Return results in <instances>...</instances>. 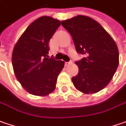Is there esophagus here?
Listing matches in <instances>:
<instances>
[{
    "label": "esophagus",
    "mask_w": 126,
    "mask_h": 126,
    "mask_svg": "<svg viewBox=\"0 0 126 126\" xmlns=\"http://www.w3.org/2000/svg\"><path fill=\"white\" fill-rule=\"evenodd\" d=\"M73 61H70L69 62H65V65H70V64H72Z\"/></svg>",
    "instance_id": "obj_1"
}]
</instances>
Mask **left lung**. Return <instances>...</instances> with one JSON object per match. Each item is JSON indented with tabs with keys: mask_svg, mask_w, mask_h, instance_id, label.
I'll return each instance as SVG.
<instances>
[{
	"mask_svg": "<svg viewBox=\"0 0 126 126\" xmlns=\"http://www.w3.org/2000/svg\"><path fill=\"white\" fill-rule=\"evenodd\" d=\"M61 25L72 36L77 52L85 56L75 62L79 72L72 78L75 87L85 94L103 90L119 63L116 44L99 23L87 16L78 15Z\"/></svg>",
	"mask_w": 126,
	"mask_h": 126,
	"instance_id": "1",
	"label": "left lung"
}]
</instances>
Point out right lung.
I'll list each match as a JSON object with an SVG mask.
<instances>
[{"label": "right lung", "instance_id": "right-lung-1", "mask_svg": "<svg viewBox=\"0 0 126 126\" xmlns=\"http://www.w3.org/2000/svg\"><path fill=\"white\" fill-rule=\"evenodd\" d=\"M61 22L42 16L29 25L14 47L12 63L17 80L33 95L47 96L56 88L64 61L48 58V43Z\"/></svg>", "mask_w": 126, "mask_h": 126}]
</instances>
